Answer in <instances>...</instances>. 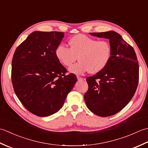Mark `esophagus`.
Segmentation results:
<instances>
[{
	"label": "esophagus",
	"mask_w": 148,
	"mask_h": 148,
	"mask_svg": "<svg viewBox=\"0 0 148 148\" xmlns=\"http://www.w3.org/2000/svg\"><path fill=\"white\" fill-rule=\"evenodd\" d=\"M77 80H78V81H82V80H83V79H84L83 78L81 77H79V76H77Z\"/></svg>",
	"instance_id": "obj_1"
}]
</instances>
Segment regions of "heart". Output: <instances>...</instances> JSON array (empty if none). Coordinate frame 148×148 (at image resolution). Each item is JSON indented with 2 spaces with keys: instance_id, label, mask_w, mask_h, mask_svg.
I'll return each instance as SVG.
<instances>
[{
  "instance_id": "1",
  "label": "heart",
  "mask_w": 148,
  "mask_h": 148,
  "mask_svg": "<svg viewBox=\"0 0 148 148\" xmlns=\"http://www.w3.org/2000/svg\"><path fill=\"white\" fill-rule=\"evenodd\" d=\"M69 45V48L63 45H58L55 54L65 67L71 66L77 57L79 62L69 69L72 74L82 75L88 71L97 74L106 67L111 58V47L106 40H97L78 34L71 38Z\"/></svg>"
}]
</instances>
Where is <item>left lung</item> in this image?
<instances>
[{
    "instance_id": "obj_1",
    "label": "left lung",
    "mask_w": 148,
    "mask_h": 148,
    "mask_svg": "<svg viewBox=\"0 0 148 148\" xmlns=\"http://www.w3.org/2000/svg\"><path fill=\"white\" fill-rule=\"evenodd\" d=\"M90 34L108 39L111 47L106 67L86 78L88 90L84 94L88 108L97 116L107 117L120 111L132 99L139 81V64L134 48L117 32Z\"/></svg>"
}]
</instances>
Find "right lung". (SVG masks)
<instances>
[{"label": "right lung", "mask_w": 148, "mask_h": 148, "mask_svg": "<svg viewBox=\"0 0 148 148\" xmlns=\"http://www.w3.org/2000/svg\"><path fill=\"white\" fill-rule=\"evenodd\" d=\"M64 36L63 32L35 31L14 53V90L25 108L36 116L45 117L58 112L77 81L74 74L65 76L67 70L55 54Z\"/></svg>", "instance_id": "obj_1"}]
</instances>
